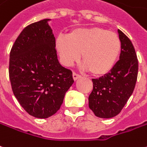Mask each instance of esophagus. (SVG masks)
<instances>
[{"label":"esophagus","instance_id":"esophagus-1","mask_svg":"<svg viewBox=\"0 0 147 147\" xmlns=\"http://www.w3.org/2000/svg\"><path fill=\"white\" fill-rule=\"evenodd\" d=\"M72 76H73V80H77L78 79H80L81 77L80 75H79V74L76 73V72H73V74H72Z\"/></svg>","mask_w":147,"mask_h":147}]
</instances>
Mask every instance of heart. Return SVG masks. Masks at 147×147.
<instances>
[{
  "label": "heart",
  "mask_w": 147,
  "mask_h": 147,
  "mask_svg": "<svg viewBox=\"0 0 147 147\" xmlns=\"http://www.w3.org/2000/svg\"><path fill=\"white\" fill-rule=\"evenodd\" d=\"M56 49L64 66H72L81 53L84 69L95 76H103L115 65L122 45L115 32L103 28H78L67 36H58Z\"/></svg>",
  "instance_id": "1"
}]
</instances>
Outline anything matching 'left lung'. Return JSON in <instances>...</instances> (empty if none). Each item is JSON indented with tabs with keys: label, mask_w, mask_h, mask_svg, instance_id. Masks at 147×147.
<instances>
[{
	"label": "left lung",
	"mask_w": 147,
	"mask_h": 147,
	"mask_svg": "<svg viewBox=\"0 0 147 147\" xmlns=\"http://www.w3.org/2000/svg\"><path fill=\"white\" fill-rule=\"evenodd\" d=\"M122 49L119 59L110 72L92 79L93 90L89 95V107L102 119L116 116L134 91L137 81L138 62L131 40L118 29Z\"/></svg>",
	"instance_id": "8db88e82"
}]
</instances>
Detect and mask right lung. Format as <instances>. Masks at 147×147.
Masks as SVG:
<instances>
[{
    "label": "right lung",
    "instance_id": "add662e5",
    "mask_svg": "<svg viewBox=\"0 0 147 147\" xmlns=\"http://www.w3.org/2000/svg\"><path fill=\"white\" fill-rule=\"evenodd\" d=\"M50 19L24 28L10 52L9 79L13 94L30 115L47 119L60 108L74 83L72 72L57 59Z\"/></svg>",
    "mask_w": 147,
    "mask_h": 147
}]
</instances>
